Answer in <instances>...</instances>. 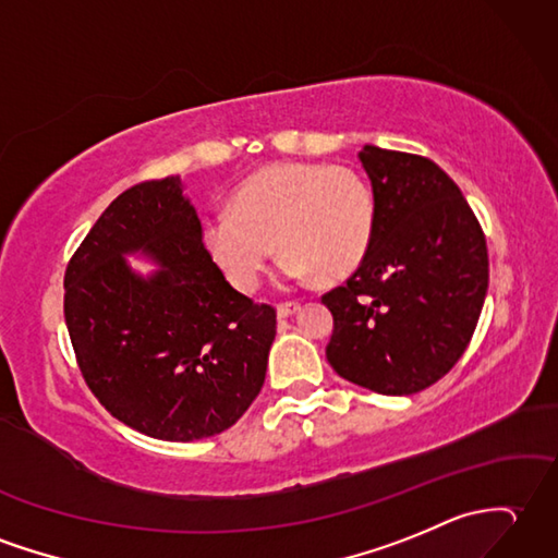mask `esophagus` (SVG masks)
<instances>
[{"label":"esophagus","instance_id":"obj_1","mask_svg":"<svg viewBox=\"0 0 558 558\" xmlns=\"http://www.w3.org/2000/svg\"><path fill=\"white\" fill-rule=\"evenodd\" d=\"M300 308H302L300 302H284V304H278V318H290V316H294Z\"/></svg>","mask_w":558,"mask_h":558}]
</instances>
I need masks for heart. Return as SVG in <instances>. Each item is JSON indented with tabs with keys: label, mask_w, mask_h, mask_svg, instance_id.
Here are the masks:
<instances>
[{
	"label": "heart",
	"mask_w": 558,
	"mask_h": 558,
	"mask_svg": "<svg viewBox=\"0 0 558 558\" xmlns=\"http://www.w3.org/2000/svg\"><path fill=\"white\" fill-rule=\"evenodd\" d=\"M375 232L373 190L349 166L282 161L250 175L230 209L202 220V242L232 288L254 292L274 256L282 282L344 278L364 262Z\"/></svg>",
	"instance_id": "obj_1"
}]
</instances>
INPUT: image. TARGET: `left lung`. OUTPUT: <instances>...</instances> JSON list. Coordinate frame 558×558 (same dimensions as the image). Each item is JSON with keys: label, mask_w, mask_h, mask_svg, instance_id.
<instances>
[{"label": "left lung", "mask_w": 558, "mask_h": 558, "mask_svg": "<svg viewBox=\"0 0 558 558\" xmlns=\"http://www.w3.org/2000/svg\"><path fill=\"white\" fill-rule=\"evenodd\" d=\"M375 199L371 250L323 294L335 328L326 356L344 380L413 395L454 368L485 304L483 228L442 168L418 154L364 145Z\"/></svg>", "instance_id": "left-lung-1"}]
</instances>
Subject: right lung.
Returning <instances> with one entry per match:
<instances>
[{"mask_svg": "<svg viewBox=\"0 0 558 558\" xmlns=\"http://www.w3.org/2000/svg\"><path fill=\"white\" fill-rule=\"evenodd\" d=\"M160 268L142 277L125 255ZM77 366L113 418L192 442L228 430L266 380L276 311L220 274L180 175L119 194L63 278Z\"/></svg>", "mask_w": 558, "mask_h": 558, "instance_id": "add662e5", "label": "right lung"}]
</instances>
